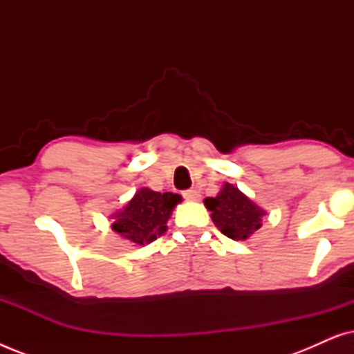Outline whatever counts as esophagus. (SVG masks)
Listing matches in <instances>:
<instances>
[{"label": "esophagus", "mask_w": 354, "mask_h": 354, "mask_svg": "<svg viewBox=\"0 0 354 354\" xmlns=\"http://www.w3.org/2000/svg\"><path fill=\"white\" fill-rule=\"evenodd\" d=\"M183 196L187 198L188 201H200L201 200V195H200V192L198 190H187V192H183Z\"/></svg>", "instance_id": "34e87169"}]
</instances>
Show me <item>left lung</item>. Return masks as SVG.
Instances as JSON below:
<instances>
[{
    "instance_id": "8db88e82",
    "label": "left lung",
    "mask_w": 354,
    "mask_h": 354,
    "mask_svg": "<svg viewBox=\"0 0 354 354\" xmlns=\"http://www.w3.org/2000/svg\"><path fill=\"white\" fill-rule=\"evenodd\" d=\"M211 219L225 236L246 240L263 225L266 211L251 201L234 183L225 182L214 198H205Z\"/></svg>"
}]
</instances>
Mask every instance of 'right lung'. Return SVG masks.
Listing matches in <instances>:
<instances>
[{"instance_id":"right-lung-1","label":"right lung","mask_w":354,"mask_h":354,"mask_svg":"<svg viewBox=\"0 0 354 354\" xmlns=\"http://www.w3.org/2000/svg\"><path fill=\"white\" fill-rule=\"evenodd\" d=\"M182 201L177 193H159L143 187L111 214V229L135 246L151 243L167 230L174 207Z\"/></svg>"}]
</instances>
